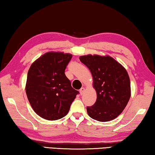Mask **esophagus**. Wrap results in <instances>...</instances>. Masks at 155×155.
I'll use <instances>...</instances> for the list:
<instances>
[{
  "label": "esophagus",
  "instance_id": "1",
  "mask_svg": "<svg viewBox=\"0 0 155 155\" xmlns=\"http://www.w3.org/2000/svg\"><path fill=\"white\" fill-rule=\"evenodd\" d=\"M85 88L84 87H81V89H80V91H79V92H80V94L81 95H83V93H84L85 92Z\"/></svg>",
  "mask_w": 155,
  "mask_h": 155
}]
</instances>
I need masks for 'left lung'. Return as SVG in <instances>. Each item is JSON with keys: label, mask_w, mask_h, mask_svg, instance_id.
Instances as JSON below:
<instances>
[{"label": "left lung", "mask_w": 155, "mask_h": 155, "mask_svg": "<svg viewBox=\"0 0 155 155\" xmlns=\"http://www.w3.org/2000/svg\"><path fill=\"white\" fill-rule=\"evenodd\" d=\"M80 61L92 75L97 101L87 112L92 119L105 122L114 119L123 112L131 95L130 81L127 71L109 56L85 55Z\"/></svg>", "instance_id": "obj_1"}]
</instances>
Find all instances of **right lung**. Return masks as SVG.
Returning <instances> with one entry per match:
<instances>
[{"instance_id":"add662e5","label":"right lung","mask_w":155,"mask_h":155,"mask_svg":"<svg viewBox=\"0 0 155 155\" xmlns=\"http://www.w3.org/2000/svg\"><path fill=\"white\" fill-rule=\"evenodd\" d=\"M72 55L50 51L31 64L25 91L34 111L43 119L54 121L64 117L78 94L65 74Z\"/></svg>"}]
</instances>
